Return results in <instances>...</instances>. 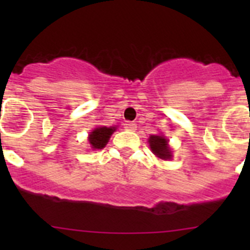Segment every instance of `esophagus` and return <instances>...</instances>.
Here are the masks:
<instances>
[{
  "label": "esophagus",
  "instance_id": "obj_1",
  "mask_svg": "<svg viewBox=\"0 0 250 250\" xmlns=\"http://www.w3.org/2000/svg\"><path fill=\"white\" fill-rule=\"evenodd\" d=\"M124 127L126 130H130V131H135L136 130V124L135 123H131V121H126V123L124 124Z\"/></svg>",
  "mask_w": 250,
  "mask_h": 250
}]
</instances>
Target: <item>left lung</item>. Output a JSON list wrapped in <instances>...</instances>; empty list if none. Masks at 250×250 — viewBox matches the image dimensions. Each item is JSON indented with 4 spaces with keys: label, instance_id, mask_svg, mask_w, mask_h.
Wrapping results in <instances>:
<instances>
[{
    "label": "left lung",
    "instance_id": "left-lung-1",
    "mask_svg": "<svg viewBox=\"0 0 250 250\" xmlns=\"http://www.w3.org/2000/svg\"><path fill=\"white\" fill-rule=\"evenodd\" d=\"M149 144L152 152L160 159L167 160V159L171 158V151H170L169 146H167V140L164 136L151 135L149 139Z\"/></svg>",
    "mask_w": 250,
    "mask_h": 250
}]
</instances>
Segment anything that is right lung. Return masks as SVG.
<instances>
[{
  "instance_id": "1",
  "label": "right lung",
  "mask_w": 250,
  "mask_h": 250,
  "mask_svg": "<svg viewBox=\"0 0 250 250\" xmlns=\"http://www.w3.org/2000/svg\"><path fill=\"white\" fill-rule=\"evenodd\" d=\"M114 131L115 127L101 126L98 127V129H95L89 136L91 147H94V149H103V147H105V145L107 144V141H109L110 136H111V134Z\"/></svg>"
}]
</instances>
